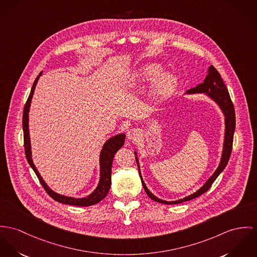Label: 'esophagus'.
<instances>
[{
	"instance_id": "esophagus-1",
	"label": "esophagus",
	"mask_w": 257,
	"mask_h": 257,
	"mask_svg": "<svg viewBox=\"0 0 257 257\" xmlns=\"http://www.w3.org/2000/svg\"><path fill=\"white\" fill-rule=\"evenodd\" d=\"M139 137H140V132H139L138 129H136V128H133L131 130H129L128 133H127V139L129 141H136L137 139H139Z\"/></svg>"
}]
</instances>
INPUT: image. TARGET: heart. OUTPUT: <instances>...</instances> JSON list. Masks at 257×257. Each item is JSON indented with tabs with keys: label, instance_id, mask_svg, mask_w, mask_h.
Wrapping results in <instances>:
<instances>
[{
	"label": "heart",
	"instance_id": "b5f03b06",
	"mask_svg": "<svg viewBox=\"0 0 257 257\" xmlns=\"http://www.w3.org/2000/svg\"><path fill=\"white\" fill-rule=\"evenodd\" d=\"M162 67L158 63H147L136 69L130 78L132 86H144L153 83L150 97L155 102L167 99L176 89L177 80L170 73H163Z\"/></svg>",
	"mask_w": 257,
	"mask_h": 257
}]
</instances>
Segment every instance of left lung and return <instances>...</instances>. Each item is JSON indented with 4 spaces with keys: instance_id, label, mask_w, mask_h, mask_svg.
Instances as JSON below:
<instances>
[{
    "instance_id": "1",
    "label": "left lung",
    "mask_w": 257,
    "mask_h": 257,
    "mask_svg": "<svg viewBox=\"0 0 257 257\" xmlns=\"http://www.w3.org/2000/svg\"><path fill=\"white\" fill-rule=\"evenodd\" d=\"M187 94H199V93H204L206 94L209 98L213 99L219 107L221 108L224 116H225V138H224V145H223V152H222V157L221 160L219 163L217 169L215 170V172L212 174V176L209 178L205 184L198 190L196 193L186 197V198H181L178 200L174 201H166V200H162L160 198H157L155 195H153L149 189L147 188L145 182L143 181V178L141 176V172H140V166H139L138 158H137V153L135 152V158L137 160V164L139 167V173H140V177L142 180V184L144 187L145 192L147 193V195L152 198L155 201H158L160 203H164V204H176V203H181L183 201H188L190 199L198 198L200 195H202L203 193L207 192L209 190V188L211 187V185L213 184V182L216 180V178L219 176V174L225 169L229 158L232 153V147H233V139H234V132H235V128H236V114H235V108H234V104L231 100L228 89L226 87V85L224 84L223 79L221 78V75L219 74L216 68L212 65L209 66L208 69V74L205 77L204 81L201 84H198L197 87L192 88L190 90H188L186 92Z\"/></svg>"
}]
</instances>
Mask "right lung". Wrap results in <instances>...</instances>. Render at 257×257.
Returning <instances> with one entry per match:
<instances>
[{
    "mask_svg": "<svg viewBox=\"0 0 257 257\" xmlns=\"http://www.w3.org/2000/svg\"><path fill=\"white\" fill-rule=\"evenodd\" d=\"M41 75H42V72H40L39 75L34 81L30 95L27 99V101L24 105V109H23L22 128H23V138H24V150H25V156L27 158V161L30 164V166L32 167V169L34 170L35 174L37 175L41 185L43 186V188L45 189V191L48 193V195L51 198H54L55 200L61 202V203L76 205V206H90V205L96 204L105 198L109 191L110 184H111L112 160H113L114 155L116 154V152L124 145L125 134H118L114 137L108 139L104 143V145L101 149L100 155H99V171H100L99 176L100 177H99V185L92 194H90L86 198H75L61 196V195L55 193L53 190H51L49 188V186L45 183L43 178L41 177L37 168L35 167V165L33 163L32 157H31V145H30V137H29V128H28V121H29L28 113H29V107L31 104V99L33 97V94H34V90H35V87L37 85V82H38Z\"/></svg>",
    "mask_w": 257,
    "mask_h": 257,
    "instance_id": "obj_1",
    "label": "right lung"
}]
</instances>
